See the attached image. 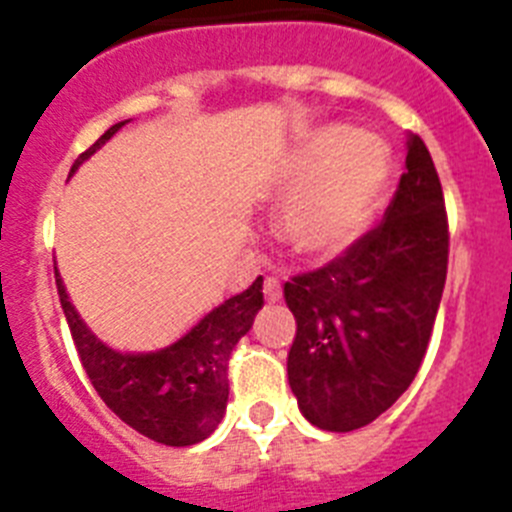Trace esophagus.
I'll use <instances>...</instances> for the list:
<instances>
[{
	"mask_svg": "<svg viewBox=\"0 0 512 512\" xmlns=\"http://www.w3.org/2000/svg\"><path fill=\"white\" fill-rule=\"evenodd\" d=\"M264 297H266V302L282 300V284H279V279H274V277L264 279Z\"/></svg>",
	"mask_w": 512,
	"mask_h": 512,
	"instance_id": "1",
	"label": "esophagus"
}]
</instances>
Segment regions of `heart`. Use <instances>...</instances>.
I'll list each match as a JSON object with an SVG mask.
<instances>
[{"label":"heart","instance_id":"b5f03b06","mask_svg":"<svg viewBox=\"0 0 512 512\" xmlns=\"http://www.w3.org/2000/svg\"><path fill=\"white\" fill-rule=\"evenodd\" d=\"M390 182V151L348 125H325L302 140L282 176L279 228L297 256L338 259L369 230Z\"/></svg>","mask_w":512,"mask_h":512}]
</instances>
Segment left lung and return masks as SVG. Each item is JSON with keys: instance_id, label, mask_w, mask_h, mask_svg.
<instances>
[{"instance_id": "left-lung-1", "label": "left lung", "mask_w": 512, "mask_h": 512, "mask_svg": "<svg viewBox=\"0 0 512 512\" xmlns=\"http://www.w3.org/2000/svg\"><path fill=\"white\" fill-rule=\"evenodd\" d=\"M446 264L443 189L425 143L410 135L382 223L323 269L284 284L297 320L289 387L312 425L356 431L408 390L431 341Z\"/></svg>"}]
</instances>
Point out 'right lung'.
<instances>
[{"mask_svg": "<svg viewBox=\"0 0 512 512\" xmlns=\"http://www.w3.org/2000/svg\"><path fill=\"white\" fill-rule=\"evenodd\" d=\"M128 120L112 125L89 151L71 166L76 174L89 156L117 133ZM264 279L241 295L212 307L182 338L158 351H117L89 330L71 305L66 284L56 269V287L81 366L104 405L130 428L166 446H192L215 431L228 405V359L235 343L251 330L256 312L264 305Z\"/></svg>", "mask_w": 512, "mask_h": 512, "instance_id": "add662e5", "label": "right lung"}]
</instances>
